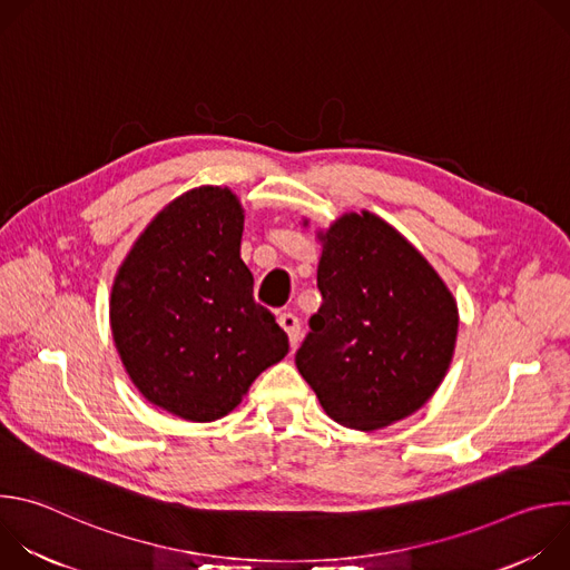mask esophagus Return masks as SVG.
Returning a JSON list of instances; mask_svg holds the SVG:
<instances>
[{"instance_id":"obj_1","label":"esophagus","mask_w":570,"mask_h":570,"mask_svg":"<svg viewBox=\"0 0 570 570\" xmlns=\"http://www.w3.org/2000/svg\"><path fill=\"white\" fill-rule=\"evenodd\" d=\"M279 327L288 334L291 347H297V343H299V320H297V315L282 313L279 315Z\"/></svg>"}]
</instances>
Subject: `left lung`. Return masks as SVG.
Wrapping results in <instances>:
<instances>
[{"label": "left lung", "instance_id": "8db88e82", "mask_svg": "<svg viewBox=\"0 0 570 570\" xmlns=\"http://www.w3.org/2000/svg\"><path fill=\"white\" fill-rule=\"evenodd\" d=\"M315 236L322 306L295 365L334 422L385 429L417 413L444 381L458 338L455 297L413 243L367 209Z\"/></svg>", "mask_w": 570, "mask_h": 570}]
</instances>
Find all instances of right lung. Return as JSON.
<instances>
[{
	"label": "right lung",
	"instance_id": "add662e5",
	"mask_svg": "<svg viewBox=\"0 0 570 570\" xmlns=\"http://www.w3.org/2000/svg\"><path fill=\"white\" fill-rule=\"evenodd\" d=\"M243 218L232 189H189L155 214L115 275L119 358L146 401L187 422L232 413L288 354V336L253 297Z\"/></svg>",
	"mask_w": 570,
	"mask_h": 570
}]
</instances>
